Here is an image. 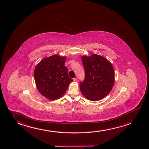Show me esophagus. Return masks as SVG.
Listing matches in <instances>:
<instances>
[{"mask_svg": "<svg viewBox=\"0 0 149 149\" xmlns=\"http://www.w3.org/2000/svg\"><path fill=\"white\" fill-rule=\"evenodd\" d=\"M77 78H74V79H73V81L74 82H76V81H77Z\"/></svg>", "mask_w": 149, "mask_h": 149, "instance_id": "34e87169", "label": "esophagus"}]
</instances>
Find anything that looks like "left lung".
Here are the masks:
<instances>
[{
  "label": "left lung",
  "mask_w": 149,
  "mask_h": 149,
  "mask_svg": "<svg viewBox=\"0 0 149 149\" xmlns=\"http://www.w3.org/2000/svg\"><path fill=\"white\" fill-rule=\"evenodd\" d=\"M85 77L80 82V90L86 99L97 101L109 94L114 83V71L111 63L97 54L82 57Z\"/></svg>",
  "instance_id": "obj_1"
}]
</instances>
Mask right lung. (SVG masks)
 I'll return each instance as SVG.
<instances>
[{
    "mask_svg": "<svg viewBox=\"0 0 149 149\" xmlns=\"http://www.w3.org/2000/svg\"><path fill=\"white\" fill-rule=\"evenodd\" d=\"M66 57L52 55L40 61L34 70L37 88L40 93L50 100L60 98L65 93L70 83L68 69L64 64Z\"/></svg>",
    "mask_w": 149,
    "mask_h": 149,
    "instance_id": "add662e5",
    "label": "right lung"
}]
</instances>
